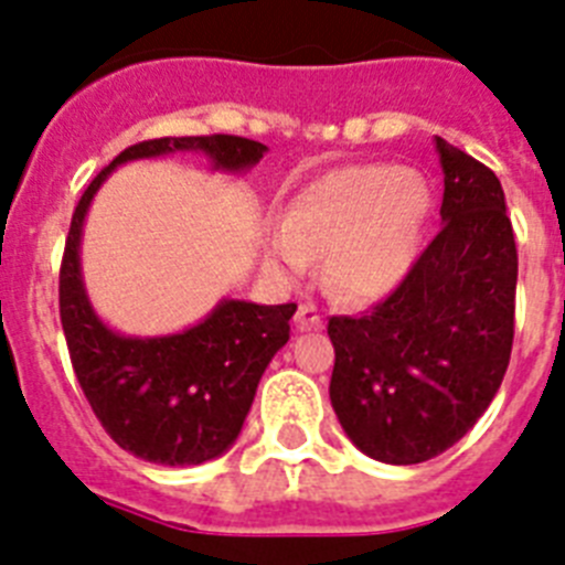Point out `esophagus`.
<instances>
[{
	"instance_id": "obj_1",
	"label": "esophagus",
	"mask_w": 565,
	"mask_h": 565,
	"mask_svg": "<svg viewBox=\"0 0 565 565\" xmlns=\"http://www.w3.org/2000/svg\"><path fill=\"white\" fill-rule=\"evenodd\" d=\"M294 326H297V331H322V317L313 306H299Z\"/></svg>"
}]
</instances>
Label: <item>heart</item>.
<instances>
[{"instance_id":"b5f03b06","label":"heart","mask_w":565,"mask_h":565,"mask_svg":"<svg viewBox=\"0 0 565 565\" xmlns=\"http://www.w3.org/2000/svg\"><path fill=\"white\" fill-rule=\"evenodd\" d=\"M433 192L422 172L391 163L339 167L308 183L282 212L266 257L302 274L322 259V286L342 302H371L402 286L422 254Z\"/></svg>"}]
</instances>
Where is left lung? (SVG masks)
Masks as SVG:
<instances>
[{"label":"left lung","instance_id":"obj_1","mask_svg":"<svg viewBox=\"0 0 565 565\" xmlns=\"http://www.w3.org/2000/svg\"><path fill=\"white\" fill-rule=\"evenodd\" d=\"M441 232L391 297L331 317V404L344 436L382 463H422L472 430L507 373L518 248L492 169L436 138Z\"/></svg>","mask_w":565,"mask_h":565}]
</instances>
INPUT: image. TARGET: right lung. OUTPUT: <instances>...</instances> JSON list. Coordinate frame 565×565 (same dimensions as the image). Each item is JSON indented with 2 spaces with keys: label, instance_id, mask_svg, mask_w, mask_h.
<instances>
[{
  "label": "right lung",
  "instance_id": "obj_1",
  "mask_svg": "<svg viewBox=\"0 0 565 565\" xmlns=\"http://www.w3.org/2000/svg\"><path fill=\"white\" fill-rule=\"evenodd\" d=\"M174 152L206 154L214 172L243 174L257 167L268 147L237 135H189L124 149L73 212L58 274V311L73 371L109 438L143 461L194 467L237 441L259 379L288 342V319L297 306L226 297L198 326L163 337H127L98 317L82 274L89 203L115 167Z\"/></svg>",
  "mask_w": 565,
  "mask_h": 565
}]
</instances>
